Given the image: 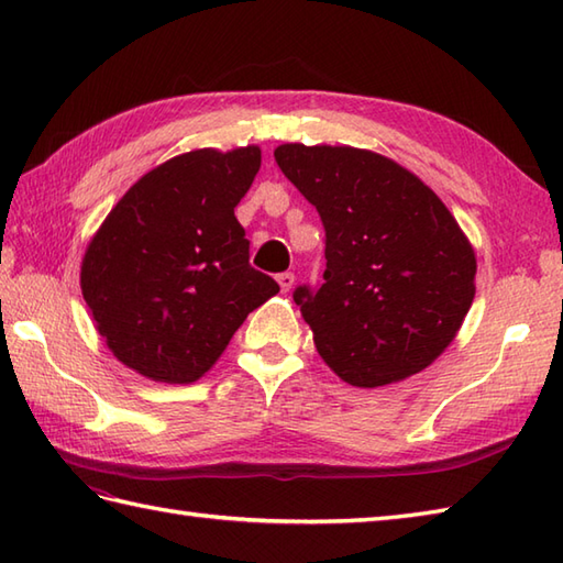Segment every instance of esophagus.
Returning a JSON list of instances; mask_svg holds the SVG:
<instances>
[{
  "instance_id": "1",
  "label": "esophagus",
  "mask_w": 563,
  "mask_h": 563,
  "mask_svg": "<svg viewBox=\"0 0 563 563\" xmlns=\"http://www.w3.org/2000/svg\"><path fill=\"white\" fill-rule=\"evenodd\" d=\"M278 285H280L283 292H290L292 285H295V275H292L290 271H288V273H280V275H278Z\"/></svg>"
}]
</instances>
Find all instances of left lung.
Here are the masks:
<instances>
[{"label": "left lung", "instance_id": "8db88e82", "mask_svg": "<svg viewBox=\"0 0 563 563\" xmlns=\"http://www.w3.org/2000/svg\"><path fill=\"white\" fill-rule=\"evenodd\" d=\"M273 154L327 232L324 283L292 292L319 355L353 387L421 373L457 336L476 292L457 220L377 152L290 142Z\"/></svg>", "mask_w": 563, "mask_h": 563}]
</instances>
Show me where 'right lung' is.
<instances>
[{
    "label": "right lung",
    "mask_w": 563,
    "mask_h": 563,
    "mask_svg": "<svg viewBox=\"0 0 563 563\" xmlns=\"http://www.w3.org/2000/svg\"><path fill=\"white\" fill-rule=\"evenodd\" d=\"M261 150H194L159 164L118 200L81 258V295L123 365L166 385L202 377L278 292L251 268L234 208Z\"/></svg>",
    "instance_id": "right-lung-1"
}]
</instances>
